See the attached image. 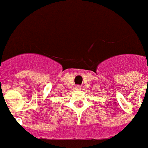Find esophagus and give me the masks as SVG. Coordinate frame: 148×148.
<instances>
[{"label":"esophagus","instance_id":"1","mask_svg":"<svg viewBox=\"0 0 148 148\" xmlns=\"http://www.w3.org/2000/svg\"><path fill=\"white\" fill-rule=\"evenodd\" d=\"M81 86H79V85H77V86H75V90H81Z\"/></svg>","mask_w":148,"mask_h":148}]
</instances>
